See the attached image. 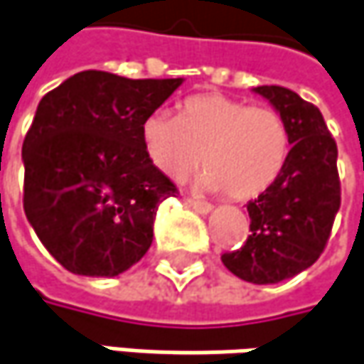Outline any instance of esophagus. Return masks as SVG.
Here are the masks:
<instances>
[{
    "label": "esophagus",
    "instance_id": "34e87169",
    "mask_svg": "<svg viewBox=\"0 0 364 364\" xmlns=\"http://www.w3.org/2000/svg\"><path fill=\"white\" fill-rule=\"evenodd\" d=\"M186 205L191 207L192 210L200 213V215H207L213 210V205L210 203H205V200H194V198H186Z\"/></svg>",
    "mask_w": 364,
    "mask_h": 364
}]
</instances>
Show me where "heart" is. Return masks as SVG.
Returning a JSON list of instances; mask_svg holds the SVG:
<instances>
[{
  "instance_id": "obj_1",
  "label": "heart",
  "mask_w": 364,
  "mask_h": 364,
  "mask_svg": "<svg viewBox=\"0 0 364 364\" xmlns=\"http://www.w3.org/2000/svg\"><path fill=\"white\" fill-rule=\"evenodd\" d=\"M141 143L168 180L180 184L203 164L207 172L196 186L228 191L237 200L268 191L291 155V131L282 114L221 94L186 98L178 117L164 108L149 112L141 122Z\"/></svg>"
}]
</instances>
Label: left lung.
Here are the masks:
<instances>
[{
  "label": "left lung",
  "instance_id": "8db88e82",
  "mask_svg": "<svg viewBox=\"0 0 364 364\" xmlns=\"http://www.w3.org/2000/svg\"><path fill=\"white\" fill-rule=\"evenodd\" d=\"M252 92L287 120L291 155L279 180L247 203V242L221 260L242 281L274 284L309 268L326 247L340 209L338 149L319 108L299 94L281 85Z\"/></svg>",
  "mask_w": 364,
  "mask_h": 364
}]
</instances>
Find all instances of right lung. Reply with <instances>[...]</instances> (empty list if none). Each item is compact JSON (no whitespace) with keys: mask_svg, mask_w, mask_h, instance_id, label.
Segmentation results:
<instances>
[{"mask_svg":"<svg viewBox=\"0 0 364 364\" xmlns=\"http://www.w3.org/2000/svg\"><path fill=\"white\" fill-rule=\"evenodd\" d=\"M182 82L82 71L38 104L22 145L24 213L69 272L119 277L149 250L157 207L178 188L147 159L141 122Z\"/></svg>","mask_w":364,"mask_h":364,"instance_id":"add662e5","label":"right lung"}]
</instances>
